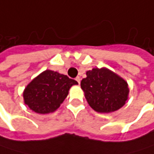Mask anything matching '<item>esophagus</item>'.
Masks as SVG:
<instances>
[{
	"label": "esophagus",
	"instance_id": "1",
	"mask_svg": "<svg viewBox=\"0 0 154 154\" xmlns=\"http://www.w3.org/2000/svg\"><path fill=\"white\" fill-rule=\"evenodd\" d=\"M75 80L78 81V83H79V84H80V80H81V79H80L79 76H78V78H75Z\"/></svg>",
	"mask_w": 154,
	"mask_h": 154
}]
</instances>
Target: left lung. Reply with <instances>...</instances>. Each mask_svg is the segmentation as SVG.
Masks as SVG:
<instances>
[{
  "instance_id": "obj_1",
  "label": "left lung",
  "mask_w": 154,
  "mask_h": 154,
  "mask_svg": "<svg viewBox=\"0 0 154 154\" xmlns=\"http://www.w3.org/2000/svg\"><path fill=\"white\" fill-rule=\"evenodd\" d=\"M80 86L88 103L97 112L116 111L128 100V83L105 67L87 71V78L81 80Z\"/></svg>"
}]
</instances>
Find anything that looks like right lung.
Wrapping results in <instances>:
<instances>
[{
    "label": "right lung",
    "instance_id": "add662e5",
    "mask_svg": "<svg viewBox=\"0 0 154 154\" xmlns=\"http://www.w3.org/2000/svg\"><path fill=\"white\" fill-rule=\"evenodd\" d=\"M73 85H78V82L67 75L45 70L25 88L23 94L24 103L39 114L54 112L63 103Z\"/></svg>",
    "mask_w": 154,
    "mask_h": 154
}]
</instances>
